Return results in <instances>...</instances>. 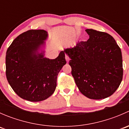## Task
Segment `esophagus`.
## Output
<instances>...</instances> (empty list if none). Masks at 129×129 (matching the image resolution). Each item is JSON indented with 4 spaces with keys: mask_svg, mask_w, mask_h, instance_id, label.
Listing matches in <instances>:
<instances>
[{
    "mask_svg": "<svg viewBox=\"0 0 129 129\" xmlns=\"http://www.w3.org/2000/svg\"><path fill=\"white\" fill-rule=\"evenodd\" d=\"M66 60H67V62H69L70 60L69 57V56H67V55H66Z\"/></svg>",
    "mask_w": 129,
    "mask_h": 129,
    "instance_id": "1",
    "label": "esophagus"
}]
</instances>
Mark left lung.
Segmentation results:
<instances>
[{
    "mask_svg": "<svg viewBox=\"0 0 129 129\" xmlns=\"http://www.w3.org/2000/svg\"><path fill=\"white\" fill-rule=\"evenodd\" d=\"M89 39L64 49L71 58L72 75L80 92L90 99L112 95L123 77L121 50L109 34L86 29Z\"/></svg>",
    "mask_w": 129,
    "mask_h": 129,
    "instance_id": "obj_1",
    "label": "left lung"
}]
</instances>
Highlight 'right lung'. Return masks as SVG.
<instances>
[{
  "mask_svg": "<svg viewBox=\"0 0 129 129\" xmlns=\"http://www.w3.org/2000/svg\"><path fill=\"white\" fill-rule=\"evenodd\" d=\"M48 33L44 30H29L19 35L7 50L6 77L20 97L39 102L53 94L58 72L66 62L64 51L55 59L44 57Z\"/></svg>",
  "mask_w": 129,
  "mask_h": 129,
  "instance_id": "1",
  "label": "right lung"
}]
</instances>
